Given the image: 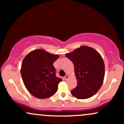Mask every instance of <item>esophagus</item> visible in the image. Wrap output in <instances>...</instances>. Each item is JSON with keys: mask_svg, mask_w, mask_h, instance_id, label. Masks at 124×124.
I'll return each mask as SVG.
<instances>
[{"mask_svg": "<svg viewBox=\"0 0 124 124\" xmlns=\"http://www.w3.org/2000/svg\"><path fill=\"white\" fill-rule=\"evenodd\" d=\"M69 75H66V76H65V77H64V78H65V80H67V79H68V78H69Z\"/></svg>", "mask_w": 124, "mask_h": 124, "instance_id": "34e87169", "label": "esophagus"}]
</instances>
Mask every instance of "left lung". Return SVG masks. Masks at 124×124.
<instances>
[{"label": "left lung", "instance_id": "left-lung-1", "mask_svg": "<svg viewBox=\"0 0 124 124\" xmlns=\"http://www.w3.org/2000/svg\"><path fill=\"white\" fill-rule=\"evenodd\" d=\"M66 56L73 62L78 85L71 93L78 99L94 95L103 83L105 66L101 56L92 47L82 45Z\"/></svg>", "mask_w": 124, "mask_h": 124}]
</instances>
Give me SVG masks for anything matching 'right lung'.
Segmentation results:
<instances>
[{"mask_svg":"<svg viewBox=\"0 0 124 124\" xmlns=\"http://www.w3.org/2000/svg\"><path fill=\"white\" fill-rule=\"evenodd\" d=\"M59 57L43 49L31 51L25 56L20 72L24 86L31 94L42 99L56 93L58 83L62 80L56 77L53 63Z\"/></svg>","mask_w":124,"mask_h":124,"instance_id":"obj_1","label":"right lung"}]
</instances>
